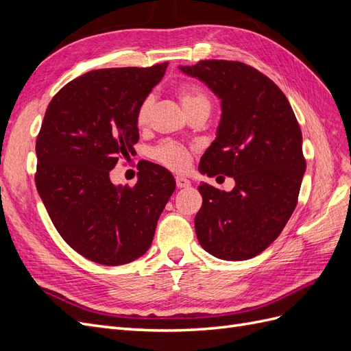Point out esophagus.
Wrapping results in <instances>:
<instances>
[{"instance_id":"esophagus-1","label":"esophagus","mask_w":351,"mask_h":351,"mask_svg":"<svg viewBox=\"0 0 351 351\" xmlns=\"http://www.w3.org/2000/svg\"><path fill=\"white\" fill-rule=\"evenodd\" d=\"M176 184H177L178 189H186V187L192 186V183H190V180H187L184 177H176Z\"/></svg>"}]
</instances>
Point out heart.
Segmentation results:
<instances>
[{
	"instance_id": "1",
	"label": "heart",
	"mask_w": 351,
	"mask_h": 351,
	"mask_svg": "<svg viewBox=\"0 0 351 351\" xmlns=\"http://www.w3.org/2000/svg\"><path fill=\"white\" fill-rule=\"evenodd\" d=\"M178 99L182 101L184 110L189 112V115H193L199 111L208 112L210 111L212 102L208 92L193 82L182 83L177 88ZM155 104L154 95H147V97L141 102L139 108L136 111V124L137 127H146L149 124L152 108ZM193 149L189 146H184L182 143H177L174 141H164L151 149V158L162 167L171 169L176 173H183L190 167L192 162Z\"/></svg>"
}]
</instances>
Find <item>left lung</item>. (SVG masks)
<instances>
[{"mask_svg": "<svg viewBox=\"0 0 351 351\" xmlns=\"http://www.w3.org/2000/svg\"><path fill=\"white\" fill-rule=\"evenodd\" d=\"M180 69L221 99L218 133L200 173L236 180L231 192L197 187L204 199L195 217L197 240L215 258L250 259L280 236L297 205L306 169L300 125L282 90L252 66L204 60Z\"/></svg>", "mask_w": 351, "mask_h": 351, "instance_id": "8db88e82", "label": "left lung"}]
</instances>
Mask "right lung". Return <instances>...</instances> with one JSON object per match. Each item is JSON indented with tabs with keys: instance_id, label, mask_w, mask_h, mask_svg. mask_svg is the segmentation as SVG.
Segmentation results:
<instances>
[{
	"instance_id": "obj_1",
	"label": "right lung",
	"mask_w": 351,
	"mask_h": 351,
	"mask_svg": "<svg viewBox=\"0 0 351 351\" xmlns=\"http://www.w3.org/2000/svg\"><path fill=\"white\" fill-rule=\"evenodd\" d=\"M167 66L89 71L61 88L45 111L38 193L60 236L92 262L117 267L145 254L176 189L173 174L152 162L139 167L133 187L110 180L119 159L134 151L136 111Z\"/></svg>"
}]
</instances>
